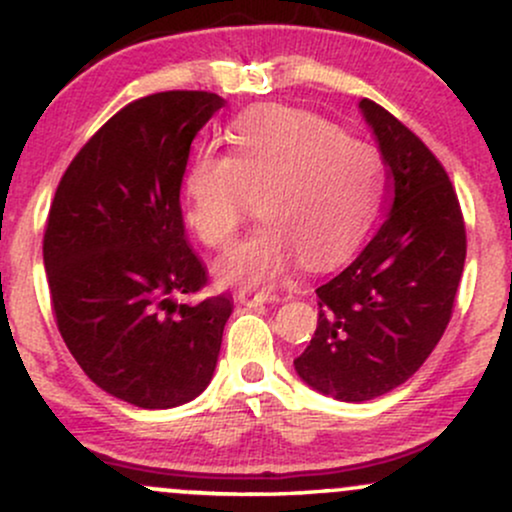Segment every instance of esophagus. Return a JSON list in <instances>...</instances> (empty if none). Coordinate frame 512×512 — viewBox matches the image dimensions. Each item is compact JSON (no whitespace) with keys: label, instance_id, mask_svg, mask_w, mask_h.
<instances>
[{"label":"esophagus","instance_id":"esophagus-1","mask_svg":"<svg viewBox=\"0 0 512 512\" xmlns=\"http://www.w3.org/2000/svg\"><path fill=\"white\" fill-rule=\"evenodd\" d=\"M236 298L243 305H248V308H257V305L269 303V301H279V298L272 296V293H252V291H240Z\"/></svg>","mask_w":512,"mask_h":512}]
</instances>
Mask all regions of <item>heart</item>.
I'll return each mask as SVG.
<instances>
[{"label": "heart", "mask_w": 512, "mask_h": 512, "mask_svg": "<svg viewBox=\"0 0 512 512\" xmlns=\"http://www.w3.org/2000/svg\"><path fill=\"white\" fill-rule=\"evenodd\" d=\"M231 156L202 154L185 175V221L211 250L231 245L260 197L264 223L216 264L221 284L272 286L305 262L330 269L358 248L383 195V158L325 117L281 105L243 113Z\"/></svg>", "instance_id": "obj_1"}]
</instances>
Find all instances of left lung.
Wrapping results in <instances>:
<instances>
[{
    "label": "left lung",
    "mask_w": 512,
    "mask_h": 512,
    "mask_svg": "<svg viewBox=\"0 0 512 512\" xmlns=\"http://www.w3.org/2000/svg\"><path fill=\"white\" fill-rule=\"evenodd\" d=\"M361 110L387 166V219L342 274L317 289V330L296 373L322 395L366 402L407 383L448 327L467 231L443 163L383 105Z\"/></svg>",
    "instance_id": "obj_1"
}]
</instances>
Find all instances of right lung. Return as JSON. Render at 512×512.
Returning a JSON list of instances; mask_svg holds the SVG:
<instances>
[{
	"mask_svg": "<svg viewBox=\"0 0 512 512\" xmlns=\"http://www.w3.org/2000/svg\"><path fill=\"white\" fill-rule=\"evenodd\" d=\"M226 101L163 91L117 110L64 170L43 236L57 330L101 390L142 409L195 399L214 375L228 296L185 238L192 139Z\"/></svg>",
	"mask_w": 512,
	"mask_h": 512,
	"instance_id": "obj_1",
	"label": "right lung"
}]
</instances>
